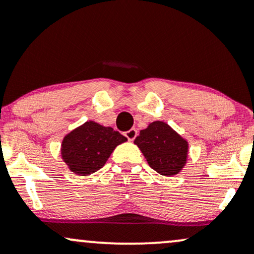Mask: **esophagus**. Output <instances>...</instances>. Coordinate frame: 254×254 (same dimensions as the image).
<instances>
[{
	"mask_svg": "<svg viewBox=\"0 0 254 254\" xmlns=\"http://www.w3.org/2000/svg\"><path fill=\"white\" fill-rule=\"evenodd\" d=\"M136 136H137V130L135 129V127H132V129H130L129 131H127V132H125V137H127L129 141H133V139L136 138Z\"/></svg>",
	"mask_w": 254,
	"mask_h": 254,
	"instance_id": "34e87169",
	"label": "esophagus"
}]
</instances>
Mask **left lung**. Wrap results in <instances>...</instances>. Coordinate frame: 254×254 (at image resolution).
Wrapping results in <instances>:
<instances>
[{"mask_svg":"<svg viewBox=\"0 0 254 254\" xmlns=\"http://www.w3.org/2000/svg\"><path fill=\"white\" fill-rule=\"evenodd\" d=\"M135 144L143 153L148 165L161 176H176L186 164L188 141L164 122H153L147 129L141 130Z\"/></svg>","mask_w":254,"mask_h":254,"instance_id":"obj_1","label":"left lung"}]
</instances>
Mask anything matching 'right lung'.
<instances>
[{"mask_svg": "<svg viewBox=\"0 0 254 254\" xmlns=\"http://www.w3.org/2000/svg\"><path fill=\"white\" fill-rule=\"evenodd\" d=\"M127 139L112 127L89 121L64 137L61 154L71 172L89 176L100 170L115 148Z\"/></svg>", "mask_w": 254, "mask_h": 254, "instance_id": "obj_1", "label": "right lung"}]
</instances>
